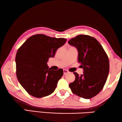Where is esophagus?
Returning <instances> with one entry per match:
<instances>
[{
  "instance_id": "1",
  "label": "esophagus",
  "mask_w": 122,
  "mask_h": 122,
  "mask_svg": "<svg viewBox=\"0 0 122 122\" xmlns=\"http://www.w3.org/2000/svg\"><path fill=\"white\" fill-rule=\"evenodd\" d=\"M63 73H64V75H66V74L69 73V71L67 70H63Z\"/></svg>"
}]
</instances>
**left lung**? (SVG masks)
Listing matches in <instances>:
<instances>
[{"instance_id": "obj_1", "label": "left lung", "mask_w": 122, "mask_h": 122, "mask_svg": "<svg viewBox=\"0 0 122 122\" xmlns=\"http://www.w3.org/2000/svg\"><path fill=\"white\" fill-rule=\"evenodd\" d=\"M68 43L77 49L78 61L84 69L81 76L74 72L75 80L69 86L74 94L90 99L102 90L106 82L109 71L108 56L100 42L89 35H77Z\"/></svg>"}]
</instances>
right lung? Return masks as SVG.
<instances>
[{
    "label": "right lung",
    "instance_id": "1",
    "mask_svg": "<svg viewBox=\"0 0 122 122\" xmlns=\"http://www.w3.org/2000/svg\"><path fill=\"white\" fill-rule=\"evenodd\" d=\"M66 41L64 38L36 34L28 38L18 49L15 58L16 73L21 85L29 94L41 98L55 90L63 70H51L47 62Z\"/></svg>",
    "mask_w": 122,
    "mask_h": 122
}]
</instances>
